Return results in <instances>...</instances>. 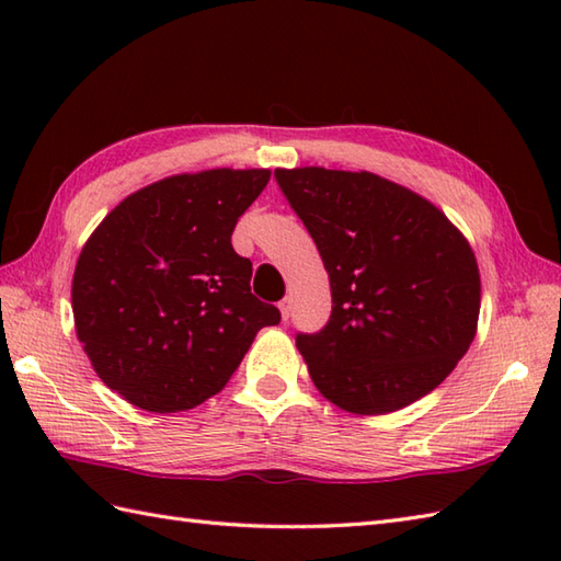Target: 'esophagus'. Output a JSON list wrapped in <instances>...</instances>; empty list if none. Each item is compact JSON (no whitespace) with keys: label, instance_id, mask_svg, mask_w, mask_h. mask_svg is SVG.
I'll use <instances>...</instances> for the list:
<instances>
[{"label":"esophagus","instance_id":"obj_1","mask_svg":"<svg viewBox=\"0 0 561 561\" xmlns=\"http://www.w3.org/2000/svg\"><path fill=\"white\" fill-rule=\"evenodd\" d=\"M279 313H282V320H289V316H291V299H282L279 301Z\"/></svg>","mask_w":561,"mask_h":561}]
</instances>
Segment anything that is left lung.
I'll use <instances>...</instances> for the list:
<instances>
[{
    "label": "left lung",
    "instance_id": "8db88e82",
    "mask_svg": "<svg viewBox=\"0 0 561 561\" xmlns=\"http://www.w3.org/2000/svg\"><path fill=\"white\" fill-rule=\"evenodd\" d=\"M274 178L330 277L328 325L296 335L316 388L354 414L424 398L478 332L480 270L432 202L376 173L318 165Z\"/></svg>",
    "mask_w": 561,
    "mask_h": 561
}]
</instances>
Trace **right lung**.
Segmentation results:
<instances>
[{"instance_id": "right-lung-1", "label": "right lung", "mask_w": 561, "mask_h": 561, "mask_svg": "<svg viewBox=\"0 0 561 561\" xmlns=\"http://www.w3.org/2000/svg\"><path fill=\"white\" fill-rule=\"evenodd\" d=\"M267 169L181 173L125 197L77 260L71 311L93 371L129 404L183 412L229 383L279 308L231 245Z\"/></svg>"}]
</instances>
